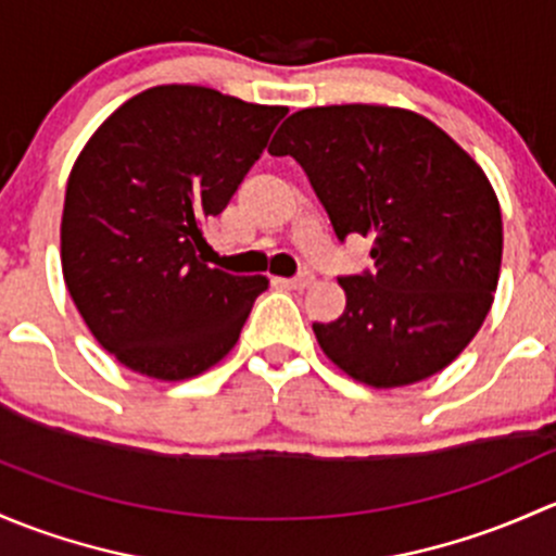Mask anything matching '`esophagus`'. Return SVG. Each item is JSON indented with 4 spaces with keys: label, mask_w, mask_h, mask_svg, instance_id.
I'll list each match as a JSON object with an SVG mask.
<instances>
[{
    "label": "esophagus",
    "mask_w": 556,
    "mask_h": 556,
    "mask_svg": "<svg viewBox=\"0 0 556 556\" xmlns=\"http://www.w3.org/2000/svg\"><path fill=\"white\" fill-rule=\"evenodd\" d=\"M280 283L289 286V289L302 291V289H307V286L313 283V276H311V273H302V276H296V278H283V280H280Z\"/></svg>",
    "instance_id": "34e87169"
}]
</instances>
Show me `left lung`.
<instances>
[{"mask_svg": "<svg viewBox=\"0 0 556 556\" xmlns=\"http://www.w3.org/2000/svg\"><path fill=\"white\" fill-rule=\"evenodd\" d=\"M267 152L302 165L337 238H371L375 270L340 278L345 313L313 324L320 351L371 388L455 362L488 318L503 256L477 160L422 114L375 104L294 112Z\"/></svg>", "mask_w": 556, "mask_h": 556, "instance_id": "obj_1", "label": "left lung"}]
</instances>
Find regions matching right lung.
<instances>
[{"instance_id":"obj_1","label":"right lung","mask_w":556,"mask_h":556,"mask_svg":"<svg viewBox=\"0 0 556 556\" xmlns=\"http://www.w3.org/2000/svg\"><path fill=\"white\" fill-rule=\"evenodd\" d=\"M286 106L157 85L101 123L68 174L61 267L88 329L119 364L187 380L236 348L265 276L198 256Z\"/></svg>"}]
</instances>
